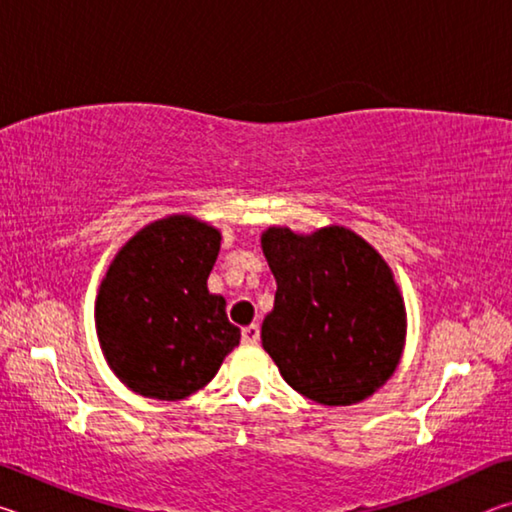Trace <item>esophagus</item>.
<instances>
[{
  "label": "esophagus",
  "instance_id": "1",
  "mask_svg": "<svg viewBox=\"0 0 512 512\" xmlns=\"http://www.w3.org/2000/svg\"><path fill=\"white\" fill-rule=\"evenodd\" d=\"M241 339H244V343H257L259 341V327L257 325H248L241 329Z\"/></svg>",
  "mask_w": 512,
  "mask_h": 512
}]
</instances>
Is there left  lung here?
<instances>
[{
  "mask_svg": "<svg viewBox=\"0 0 512 512\" xmlns=\"http://www.w3.org/2000/svg\"><path fill=\"white\" fill-rule=\"evenodd\" d=\"M262 250L277 282L262 345L284 381L318 404L366 400L393 375L404 345L391 268L339 225L309 237L268 228Z\"/></svg>",
  "mask_w": 512,
  "mask_h": 512,
  "instance_id": "1",
  "label": "left lung"
}]
</instances>
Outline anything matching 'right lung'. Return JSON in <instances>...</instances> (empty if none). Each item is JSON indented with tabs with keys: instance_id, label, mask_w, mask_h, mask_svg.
<instances>
[{
	"instance_id": "right-lung-1",
	"label": "right lung",
	"mask_w": 512,
	"mask_h": 512,
	"mask_svg": "<svg viewBox=\"0 0 512 512\" xmlns=\"http://www.w3.org/2000/svg\"><path fill=\"white\" fill-rule=\"evenodd\" d=\"M221 235L189 216L146 225L119 250L97 298V334L115 375L144 397L183 400L221 368L241 332L207 291Z\"/></svg>"
}]
</instances>
